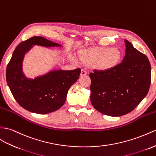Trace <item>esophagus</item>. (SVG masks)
I'll return each instance as SVG.
<instances>
[{
    "mask_svg": "<svg viewBox=\"0 0 156 156\" xmlns=\"http://www.w3.org/2000/svg\"><path fill=\"white\" fill-rule=\"evenodd\" d=\"M86 74H87V72H86V70L82 69V70H81V74H80L81 76H86Z\"/></svg>",
    "mask_w": 156,
    "mask_h": 156,
    "instance_id": "34e87169",
    "label": "esophagus"
}]
</instances>
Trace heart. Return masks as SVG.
I'll use <instances>...</instances> for the list:
<instances>
[{
	"label": "heart",
	"instance_id": "b5f03b06",
	"mask_svg": "<svg viewBox=\"0 0 156 156\" xmlns=\"http://www.w3.org/2000/svg\"><path fill=\"white\" fill-rule=\"evenodd\" d=\"M79 57L83 63L94 62L97 69L107 70L117 65L121 54L118 49L112 47H101L83 50L80 52ZM74 61H76V60L74 59Z\"/></svg>",
	"mask_w": 156,
	"mask_h": 156
}]
</instances>
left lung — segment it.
I'll return each mask as SVG.
<instances>
[{
  "instance_id": "left-lung-1",
  "label": "left lung",
  "mask_w": 156,
  "mask_h": 156,
  "mask_svg": "<svg viewBox=\"0 0 156 156\" xmlns=\"http://www.w3.org/2000/svg\"><path fill=\"white\" fill-rule=\"evenodd\" d=\"M125 56L122 62L107 70L90 74V100L103 114L120 117L131 112L148 93L151 66L146 56L125 39Z\"/></svg>"
}]
</instances>
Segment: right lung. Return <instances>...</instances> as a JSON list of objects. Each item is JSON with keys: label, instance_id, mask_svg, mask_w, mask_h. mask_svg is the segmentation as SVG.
<instances>
[{"label": "right lung", "instance_id": "add662e5", "mask_svg": "<svg viewBox=\"0 0 156 156\" xmlns=\"http://www.w3.org/2000/svg\"><path fill=\"white\" fill-rule=\"evenodd\" d=\"M35 45L62 47L40 36L22 41L16 47L6 69V82L14 99L23 109L38 114L50 113L65 103L68 91L77 81L80 69L53 70L34 78L26 76L22 65L25 55Z\"/></svg>", "mask_w": 156, "mask_h": 156}]
</instances>
